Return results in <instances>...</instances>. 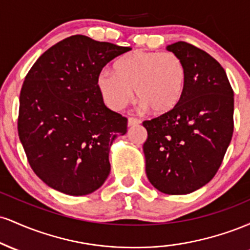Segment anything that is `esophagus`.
I'll use <instances>...</instances> for the list:
<instances>
[{
    "instance_id": "esophagus-1",
    "label": "esophagus",
    "mask_w": 250,
    "mask_h": 250,
    "mask_svg": "<svg viewBox=\"0 0 250 250\" xmlns=\"http://www.w3.org/2000/svg\"><path fill=\"white\" fill-rule=\"evenodd\" d=\"M140 120L139 119H135V117H129L128 119V127H133V125H140Z\"/></svg>"
}]
</instances>
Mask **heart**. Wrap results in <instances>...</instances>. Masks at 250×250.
I'll return each mask as SVG.
<instances>
[{"label":"heart","mask_w":250,"mask_h":250,"mask_svg":"<svg viewBox=\"0 0 250 250\" xmlns=\"http://www.w3.org/2000/svg\"><path fill=\"white\" fill-rule=\"evenodd\" d=\"M187 68L174 53L135 50L120 57L114 73L100 71L96 87L103 102L120 111L133 101L134 90L142 108L155 115H167L182 102Z\"/></svg>","instance_id":"1"}]
</instances>
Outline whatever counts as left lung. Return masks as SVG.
<instances>
[{
    "instance_id": "1",
    "label": "left lung",
    "mask_w": 250,
    "mask_h": 250,
    "mask_svg": "<svg viewBox=\"0 0 250 250\" xmlns=\"http://www.w3.org/2000/svg\"><path fill=\"white\" fill-rule=\"evenodd\" d=\"M187 68L180 105L167 115L143 122L149 182L161 193L189 194L219 170L234 130V91L214 57L187 42L167 45Z\"/></svg>"
}]
</instances>
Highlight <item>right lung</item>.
Returning a JSON list of instances; mask_svg holds the SVG:
<instances>
[{"label": "right lung", "mask_w": 250, "mask_h": 250, "mask_svg": "<svg viewBox=\"0 0 250 250\" xmlns=\"http://www.w3.org/2000/svg\"><path fill=\"white\" fill-rule=\"evenodd\" d=\"M129 50L74 35L44 51L25 76L19 136L31 169L50 188L82 196L107 180L109 150L127 133V119L105 107L96 77Z\"/></svg>", "instance_id": "add662e5"}]
</instances>
